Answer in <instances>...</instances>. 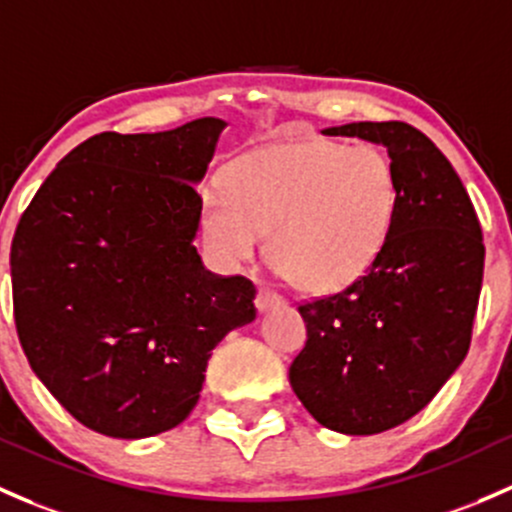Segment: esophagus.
Segmentation results:
<instances>
[{
	"instance_id": "obj_1",
	"label": "esophagus",
	"mask_w": 512,
	"mask_h": 512,
	"mask_svg": "<svg viewBox=\"0 0 512 512\" xmlns=\"http://www.w3.org/2000/svg\"><path fill=\"white\" fill-rule=\"evenodd\" d=\"M255 306H257V311H260V314H265V311L277 309V306H284V299L277 297V294L270 292V289H260V292H257Z\"/></svg>"
}]
</instances>
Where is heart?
<instances>
[{
    "instance_id": "obj_1",
    "label": "heart",
    "mask_w": 512,
    "mask_h": 512,
    "mask_svg": "<svg viewBox=\"0 0 512 512\" xmlns=\"http://www.w3.org/2000/svg\"><path fill=\"white\" fill-rule=\"evenodd\" d=\"M225 191L203 198V233L228 265L267 250L277 274L311 294L353 287L378 262L397 215L395 166L373 144L284 139L242 154Z\"/></svg>"
}]
</instances>
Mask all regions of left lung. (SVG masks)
I'll return each mask as SVG.
<instances>
[{
	"instance_id": "obj_1",
	"label": "left lung",
	"mask_w": 512,
	"mask_h": 512,
	"mask_svg": "<svg viewBox=\"0 0 512 512\" xmlns=\"http://www.w3.org/2000/svg\"><path fill=\"white\" fill-rule=\"evenodd\" d=\"M324 134L383 144L400 201L370 272L299 306L306 346L289 383L321 427L365 437L427 407L466 358L486 247L469 193L427 134L405 122H351Z\"/></svg>"
}]
</instances>
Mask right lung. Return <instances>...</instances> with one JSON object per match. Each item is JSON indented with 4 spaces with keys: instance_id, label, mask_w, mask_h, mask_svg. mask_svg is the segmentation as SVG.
<instances>
[{
    "instance_id": "right-lung-1",
    "label": "right lung",
    "mask_w": 512,
    "mask_h": 512,
    "mask_svg": "<svg viewBox=\"0 0 512 512\" xmlns=\"http://www.w3.org/2000/svg\"><path fill=\"white\" fill-rule=\"evenodd\" d=\"M225 122L102 132L58 161L12 240L14 321L36 378L93 432L144 439L196 407L255 287L206 270L196 240Z\"/></svg>"
}]
</instances>
